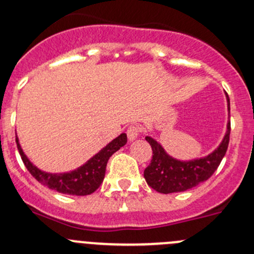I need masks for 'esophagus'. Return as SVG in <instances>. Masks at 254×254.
I'll return each mask as SVG.
<instances>
[{
    "label": "esophagus",
    "mask_w": 254,
    "mask_h": 254,
    "mask_svg": "<svg viewBox=\"0 0 254 254\" xmlns=\"http://www.w3.org/2000/svg\"><path fill=\"white\" fill-rule=\"evenodd\" d=\"M127 135L129 141H135L141 135V127H137V125H131V127H127Z\"/></svg>",
    "instance_id": "obj_1"
}]
</instances>
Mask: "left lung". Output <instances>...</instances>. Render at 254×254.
<instances>
[{
	"label": "left lung",
	"mask_w": 254,
	"mask_h": 254,
	"mask_svg": "<svg viewBox=\"0 0 254 254\" xmlns=\"http://www.w3.org/2000/svg\"><path fill=\"white\" fill-rule=\"evenodd\" d=\"M228 112L230 113V101L227 95ZM230 122L219 146L210 154L191 160H178L166 153L158 141L146 136V141L152 147L153 157L143 172L147 185L163 194L178 193L194 188L205 182L213 175L225 155L229 144Z\"/></svg>",
	"instance_id": "8db88e82"
}]
</instances>
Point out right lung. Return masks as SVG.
Returning <instances> with one entry per match:
<instances>
[{
  "instance_id": "obj_1",
  "label": "right lung",
  "mask_w": 254,
  "mask_h": 254,
  "mask_svg": "<svg viewBox=\"0 0 254 254\" xmlns=\"http://www.w3.org/2000/svg\"><path fill=\"white\" fill-rule=\"evenodd\" d=\"M15 141L25 166L38 182L50 189L59 191V193L83 196V195L94 193L99 188L105 178L108 159L112 157L113 153L121 149V147L125 146L127 137V133H121L118 137L111 141L107 146L104 147L99 153H96L93 158L89 159L82 166L73 171L63 172V174H50V172L42 171L37 166L33 165L29 158L25 155L24 150L21 149L20 143H19L18 136L15 137Z\"/></svg>"
}]
</instances>
